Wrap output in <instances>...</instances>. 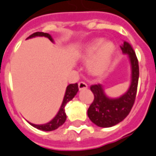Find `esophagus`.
<instances>
[{
  "label": "esophagus",
  "instance_id": "esophagus-1",
  "mask_svg": "<svg viewBox=\"0 0 156 156\" xmlns=\"http://www.w3.org/2000/svg\"><path fill=\"white\" fill-rule=\"evenodd\" d=\"M78 87H79V89L80 90H83V89H87V84L83 82V81H80L78 84Z\"/></svg>",
  "mask_w": 156,
  "mask_h": 156
}]
</instances>
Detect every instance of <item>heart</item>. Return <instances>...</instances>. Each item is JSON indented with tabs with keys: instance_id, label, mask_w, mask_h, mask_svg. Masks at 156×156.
<instances>
[{
	"instance_id": "heart-1",
	"label": "heart",
	"mask_w": 156,
	"mask_h": 156,
	"mask_svg": "<svg viewBox=\"0 0 156 156\" xmlns=\"http://www.w3.org/2000/svg\"><path fill=\"white\" fill-rule=\"evenodd\" d=\"M115 52V45L112 42L98 38L88 43L80 54L83 60H89L88 69L93 75H100L108 69Z\"/></svg>"
}]
</instances>
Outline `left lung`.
Returning <instances> with one entry per match:
<instances>
[{
    "instance_id": "1",
    "label": "left lung",
    "mask_w": 156,
    "mask_h": 156,
    "mask_svg": "<svg viewBox=\"0 0 156 156\" xmlns=\"http://www.w3.org/2000/svg\"><path fill=\"white\" fill-rule=\"evenodd\" d=\"M120 48L123 54L129 55L131 64V84L127 92L119 98H110L107 97L103 87L100 84L90 87L94 100L88 108L87 115L91 122L101 128L112 127L122 122L129 115L136 98L140 75L138 58L128 42L124 41Z\"/></svg>"
}]
</instances>
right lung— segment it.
I'll list each match as a JSON object with an SVG mask.
<instances>
[{
	"label": "right lung",
	"mask_w": 156,
	"mask_h": 156,
	"mask_svg": "<svg viewBox=\"0 0 156 156\" xmlns=\"http://www.w3.org/2000/svg\"><path fill=\"white\" fill-rule=\"evenodd\" d=\"M48 37L50 41L54 42L51 36L48 34H46V33L37 32V33H34L32 35H30L27 38H31V37ZM78 90L79 89H78V85H77V83L69 84V86L67 87L66 90V94H65V97H64V100H63L62 104H61V107L59 108L57 115L55 116V118L52 119L50 122H47L45 124H40V125L34 124V123H31V122H29V123L32 126H34V128H36L37 129H40V130H43V131H52V130H55V129H58V127H60V126L64 124V122H66V111H65L66 105L67 104L68 101L72 100L73 98L77 93Z\"/></svg>",
	"instance_id": "right-lung-1"
}]
</instances>
